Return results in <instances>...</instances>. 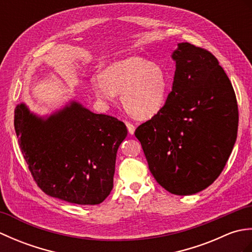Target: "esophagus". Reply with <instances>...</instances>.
I'll return each instance as SVG.
<instances>
[{
	"label": "esophagus",
	"instance_id": "1",
	"mask_svg": "<svg viewBox=\"0 0 252 252\" xmlns=\"http://www.w3.org/2000/svg\"><path fill=\"white\" fill-rule=\"evenodd\" d=\"M126 127H127V131H129L130 134H134V131H135V126L134 125H132L131 122H126Z\"/></svg>",
	"mask_w": 252,
	"mask_h": 252
}]
</instances>
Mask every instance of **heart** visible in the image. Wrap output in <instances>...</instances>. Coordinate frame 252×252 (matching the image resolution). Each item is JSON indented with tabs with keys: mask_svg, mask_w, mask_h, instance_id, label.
Instances as JSON below:
<instances>
[{
	"mask_svg": "<svg viewBox=\"0 0 252 252\" xmlns=\"http://www.w3.org/2000/svg\"><path fill=\"white\" fill-rule=\"evenodd\" d=\"M96 97L114 103L121 93L125 109L136 119H149L162 109L168 97L169 80L163 69L145 58L131 56L110 63L103 76L92 78Z\"/></svg>",
	"mask_w": 252,
	"mask_h": 252,
	"instance_id": "1",
	"label": "heart"
}]
</instances>
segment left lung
<instances>
[{
  "instance_id": "8db88e82",
  "label": "left lung",
  "mask_w": 252,
  "mask_h": 252,
  "mask_svg": "<svg viewBox=\"0 0 252 252\" xmlns=\"http://www.w3.org/2000/svg\"><path fill=\"white\" fill-rule=\"evenodd\" d=\"M172 91L135 130L154 178L174 195H192L221 174L236 142L238 106L232 83L210 52L179 43Z\"/></svg>"
}]
</instances>
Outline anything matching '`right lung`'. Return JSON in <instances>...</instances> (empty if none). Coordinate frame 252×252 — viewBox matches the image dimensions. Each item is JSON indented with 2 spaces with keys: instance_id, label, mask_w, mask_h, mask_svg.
<instances>
[{
  "instance_id": "add662e5",
  "label": "right lung",
  "mask_w": 252,
  "mask_h": 252,
  "mask_svg": "<svg viewBox=\"0 0 252 252\" xmlns=\"http://www.w3.org/2000/svg\"><path fill=\"white\" fill-rule=\"evenodd\" d=\"M14 126L32 178L46 195L77 205L108 197L117 151L127 134L122 121L71 101L45 119L17 105Z\"/></svg>"
}]
</instances>
